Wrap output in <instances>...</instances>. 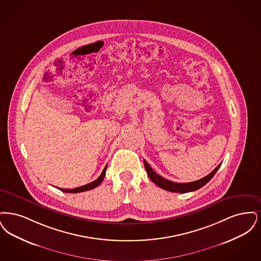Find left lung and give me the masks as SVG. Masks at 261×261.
I'll return each instance as SVG.
<instances>
[{
  "instance_id": "left-lung-1",
  "label": "left lung",
  "mask_w": 261,
  "mask_h": 261,
  "mask_svg": "<svg viewBox=\"0 0 261 261\" xmlns=\"http://www.w3.org/2000/svg\"><path fill=\"white\" fill-rule=\"evenodd\" d=\"M144 167L145 170L147 171L148 176L149 178L154 182L156 185H158L162 189H165L167 191L170 192L175 193H187L192 192L195 190L200 189L201 187H203L207 182L210 181L214 175L216 174V171L219 169L220 165H218L215 170H213L210 174H207L206 176H204L203 178L196 180V181L187 182V183H177V182H172L168 180L164 177H162L158 173H156L153 169L149 166L147 162L144 160Z\"/></svg>"
}]
</instances>
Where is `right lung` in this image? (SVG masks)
I'll use <instances>...</instances> for the list:
<instances>
[{
	"label": "right lung",
	"mask_w": 261,
	"mask_h": 261,
	"mask_svg": "<svg viewBox=\"0 0 261 261\" xmlns=\"http://www.w3.org/2000/svg\"><path fill=\"white\" fill-rule=\"evenodd\" d=\"M106 169H107V166L104 168V170L102 171L100 176H99L96 180L91 182V183H89V184H86V185H84V186L77 187V188H74V189H63V188H58V189H59L60 191H62V192L66 193L85 192V191H89V190H91V189H94L95 187H97V186L103 181V178H104V176H105Z\"/></svg>",
	"instance_id": "1"
}]
</instances>
